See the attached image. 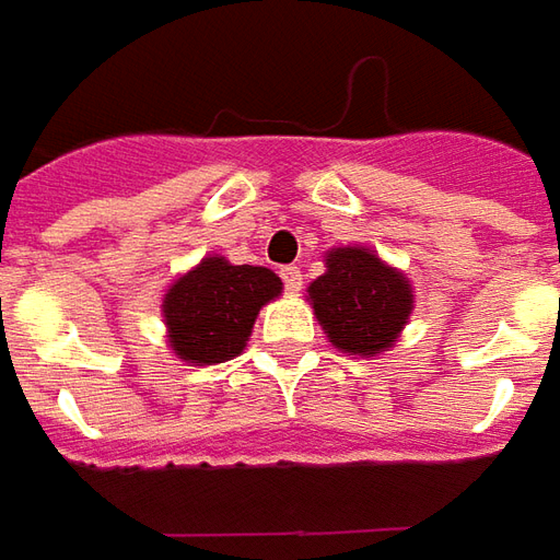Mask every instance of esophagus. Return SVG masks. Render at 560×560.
Returning <instances> with one entry per match:
<instances>
[{
	"mask_svg": "<svg viewBox=\"0 0 560 560\" xmlns=\"http://www.w3.org/2000/svg\"><path fill=\"white\" fill-rule=\"evenodd\" d=\"M280 277H283V283H287L289 292H299V289H302L304 273L299 271V268H283V271H280Z\"/></svg>",
	"mask_w": 560,
	"mask_h": 560,
	"instance_id": "esophagus-1",
	"label": "esophagus"
}]
</instances>
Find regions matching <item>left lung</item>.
Segmentation results:
<instances>
[{"mask_svg":"<svg viewBox=\"0 0 560 560\" xmlns=\"http://www.w3.org/2000/svg\"><path fill=\"white\" fill-rule=\"evenodd\" d=\"M307 295L326 338L347 357H375L393 347L415 307L408 277L365 246L329 249L326 273Z\"/></svg>","mask_w":560,"mask_h":560,"instance_id":"left-lung-1","label":"left lung"}]
</instances>
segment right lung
<instances>
[{"label": "right lung", "mask_w": 560, "mask_h": 560, "mask_svg": "<svg viewBox=\"0 0 560 560\" xmlns=\"http://www.w3.org/2000/svg\"><path fill=\"white\" fill-rule=\"evenodd\" d=\"M280 289V277L268 268L207 256L167 289L161 304L173 353L200 365L237 357L261 304L277 299Z\"/></svg>", "instance_id": "right-lung-1"}]
</instances>
